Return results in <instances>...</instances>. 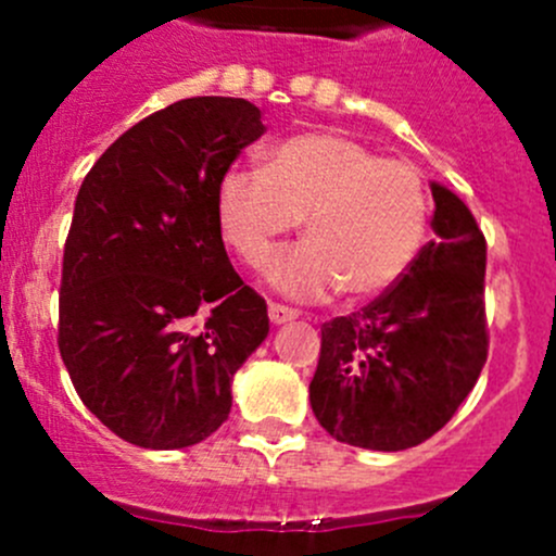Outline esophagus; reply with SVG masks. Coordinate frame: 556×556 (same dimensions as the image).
<instances>
[{
	"label": "esophagus",
	"instance_id": "obj_1",
	"mask_svg": "<svg viewBox=\"0 0 556 556\" xmlns=\"http://www.w3.org/2000/svg\"><path fill=\"white\" fill-rule=\"evenodd\" d=\"M268 317H271L274 325H285V323H290V319L299 317V312L290 309V306H285V304H277V301H271V304H268Z\"/></svg>",
	"mask_w": 556,
	"mask_h": 556
}]
</instances>
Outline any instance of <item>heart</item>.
I'll list each match as a JSON object with an SVG mask.
<instances>
[{"label":"heart","instance_id":"b5f03b06","mask_svg":"<svg viewBox=\"0 0 556 556\" xmlns=\"http://www.w3.org/2000/svg\"><path fill=\"white\" fill-rule=\"evenodd\" d=\"M226 244L257 266L304 220L306 242L266 263V277L295 299L384 293L412 268L430 226L422 172L382 159L357 139L306 131L274 144L263 172L228 166L215 188Z\"/></svg>","mask_w":556,"mask_h":556}]
</instances>
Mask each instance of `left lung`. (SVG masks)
Returning <instances> with one entry per match:
<instances>
[{"instance_id": "left-lung-1", "label": "left lung", "mask_w": 556, "mask_h": 556, "mask_svg": "<svg viewBox=\"0 0 556 556\" xmlns=\"http://www.w3.org/2000/svg\"><path fill=\"white\" fill-rule=\"evenodd\" d=\"M430 188L439 239L371 304L323 323L309 401L344 444H422L454 417L486 363V239L452 190Z\"/></svg>"}]
</instances>
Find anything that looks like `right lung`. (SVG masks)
Listing matches in <instances>:
<instances>
[{
	"label": "right lung",
	"instance_id": "1",
	"mask_svg": "<svg viewBox=\"0 0 556 556\" xmlns=\"http://www.w3.org/2000/svg\"><path fill=\"white\" fill-rule=\"evenodd\" d=\"M266 126L244 99L193 97L115 139L80 185L61 263L59 352L88 412L144 450H182L231 412L268 333L215 215L220 174Z\"/></svg>",
	"mask_w": 556,
	"mask_h": 556
}]
</instances>
